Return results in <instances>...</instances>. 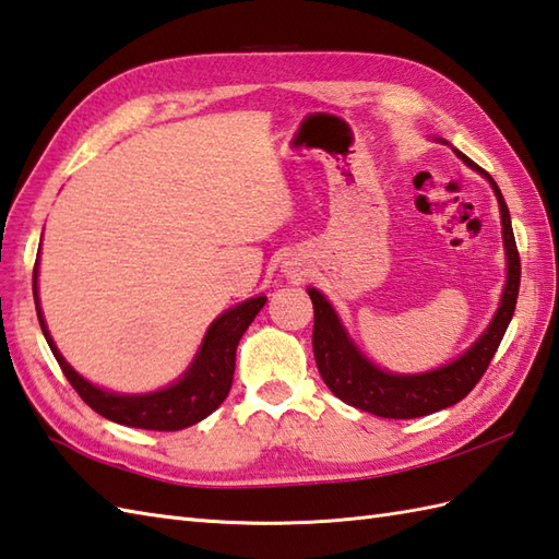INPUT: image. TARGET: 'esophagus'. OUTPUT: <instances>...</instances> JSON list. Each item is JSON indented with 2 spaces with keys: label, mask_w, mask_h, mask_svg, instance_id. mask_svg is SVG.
Listing matches in <instances>:
<instances>
[{
  "label": "esophagus",
  "mask_w": 559,
  "mask_h": 559,
  "mask_svg": "<svg viewBox=\"0 0 559 559\" xmlns=\"http://www.w3.org/2000/svg\"><path fill=\"white\" fill-rule=\"evenodd\" d=\"M292 272H294V270H292Z\"/></svg>",
  "instance_id": "34e87169"
}]
</instances>
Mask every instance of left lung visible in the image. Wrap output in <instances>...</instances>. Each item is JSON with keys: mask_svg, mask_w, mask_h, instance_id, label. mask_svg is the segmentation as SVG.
<instances>
[{"mask_svg": "<svg viewBox=\"0 0 559 559\" xmlns=\"http://www.w3.org/2000/svg\"><path fill=\"white\" fill-rule=\"evenodd\" d=\"M454 153L456 157H462L471 169L480 171V175L490 181L495 195H498L502 241L507 253V284L498 313L490 320L488 330L483 332L456 361L420 376L388 373V370L370 364L368 358L358 352V346L349 340L342 320L334 313V308L330 306L325 296L318 289H308L316 316L313 354L320 378L325 380L332 394H337L344 404L382 418H418L462 402L488 370L492 356L498 352V346L504 337L507 325H510V320L514 316L519 282H522V263H519L510 210H507L498 183H495L488 171L480 169L474 159H468L464 153H459L456 147Z\"/></svg>", "mask_w": 559, "mask_h": 559, "instance_id": "left-lung-1", "label": "left lung"}]
</instances>
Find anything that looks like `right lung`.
Returning a JSON list of instances; mask_svg holds the SVG:
<instances>
[{
    "label": "right lung",
    "instance_id": "right-lung-1",
    "mask_svg": "<svg viewBox=\"0 0 559 559\" xmlns=\"http://www.w3.org/2000/svg\"><path fill=\"white\" fill-rule=\"evenodd\" d=\"M33 296L37 320H40L49 349H52L59 368L64 370L67 380L73 384V390L79 392L81 400L88 404L93 412L115 420V424L145 430L189 428L213 414L215 408L227 400L234 380V366H237L239 340L243 337V332L251 325L253 318L260 313V308L267 301V296H255V299H248L222 313L213 325L207 328L205 340L201 344V349H198L193 364L175 384L151 394H117L95 388L93 382L81 378L76 370L64 361V356L59 354L52 337H49V330L40 311V301H37V260L33 270Z\"/></svg>",
    "mask_w": 559,
    "mask_h": 559
}]
</instances>
